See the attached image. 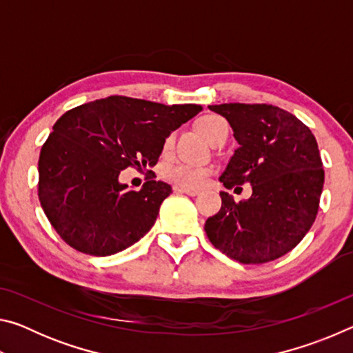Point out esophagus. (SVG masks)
I'll return each instance as SVG.
<instances>
[{"mask_svg":"<svg viewBox=\"0 0 353 353\" xmlns=\"http://www.w3.org/2000/svg\"><path fill=\"white\" fill-rule=\"evenodd\" d=\"M174 191H177V193H185V194H188V196H198V194H201V190H196V188L174 187Z\"/></svg>","mask_w":353,"mask_h":353,"instance_id":"esophagus-1","label":"esophagus"}]
</instances>
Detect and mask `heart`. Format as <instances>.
I'll use <instances>...</instances> for the list:
<instances>
[{"mask_svg":"<svg viewBox=\"0 0 353 353\" xmlns=\"http://www.w3.org/2000/svg\"><path fill=\"white\" fill-rule=\"evenodd\" d=\"M227 124L224 118L218 115H205L199 118L198 128L201 134L210 141L213 135L218 132V129ZM174 145V134H168L163 140V151H170ZM213 172V168L210 165H202V163H187V162H176L171 165H166L163 170V176L168 181L177 183L179 187L185 188H198L201 185H204L205 181Z\"/></svg>","mask_w":353,"mask_h":353,"instance_id":"b5f03b06","label":"heart"}]
</instances>
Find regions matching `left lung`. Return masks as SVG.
<instances>
[{"mask_svg": "<svg viewBox=\"0 0 353 353\" xmlns=\"http://www.w3.org/2000/svg\"><path fill=\"white\" fill-rule=\"evenodd\" d=\"M208 109L229 121L240 145L219 181L229 190L252 185V196L240 202L221 191V210L205 221L208 240L244 265L276 260L301 243L318 214L324 187L318 143L301 119L276 105Z\"/></svg>", "mask_w": 353, "mask_h": 353, "instance_id": "left-lung-1", "label": "left lung"}]
</instances>
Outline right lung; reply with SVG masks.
<instances>
[{
  "label": "right lung",
  "instance_id": "1",
  "mask_svg": "<svg viewBox=\"0 0 353 353\" xmlns=\"http://www.w3.org/2000/svg\"><path fill=\"white\" fill-rule=\"evenodd\" d=\"M201 110L109 97L63 113L39 157V199L62 240L79 252L107 256L145 236L171 187L154 181L152 172L134 191L118 181L119 172L154 166L166 135Z\"/></svg>",
  "mask_w": 353,
  "mask_h": 353
}]
</instances>
